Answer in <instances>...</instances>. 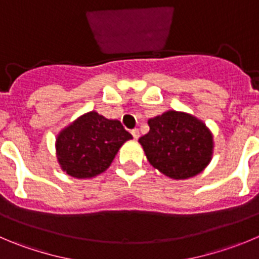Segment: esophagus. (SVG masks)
<instances>
[{
	"instance_id": "34e87169",
	"label": "esophagus",
	"mask_w": 259,
	"mask_h": 259,
	"mask_svg": "<svg viewBox=\"0 0 259 259\" xmlns=\"http://www.w3.org/2000/svg\"><path fill=\"white\" fill-rule=\"evenodd\" d=\"M132 135H133V138H134V139H138V138L141 137V134H139V130H138V129H133L132 130Z\"/></svg>"
}]
</instances>
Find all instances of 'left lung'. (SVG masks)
I'll use <instances>...</instances> for the list:
<instances>
[{"instance_id": "obj_1", "label": "left lung", "mask_w": 259, "mask_h": 259, "mask_svg": "<svg viewBox=\"0 0 259 259\" xmlns=\"http://www.w3.org/2000/svg\"><path fill=\"white\" fill-rule=\"evenodd\" d=\"M149 133L139 138L149 163L166 176L188 179L211 161L212 134L188 113L168 111L148 121Z\"/></svg>"}]
</instances>
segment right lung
<instances>
[{
    "mask_svg": "<svg viewBox=\"0 0 259 259\" xmlns=\"http://www.w3.org/2000/svg\"><path fill=\"white\" fill-rule=\"evenodd\" d=\"M132 138L118 120H108L92 111L60 133L57 159L72 178H92L103 172L118 148Z\"/></svg>",
    "mask_w": 259,
    "mask_h": 259,
    "instance_id": "add662e5",
    "label": "right lung"
}]
</instances>
